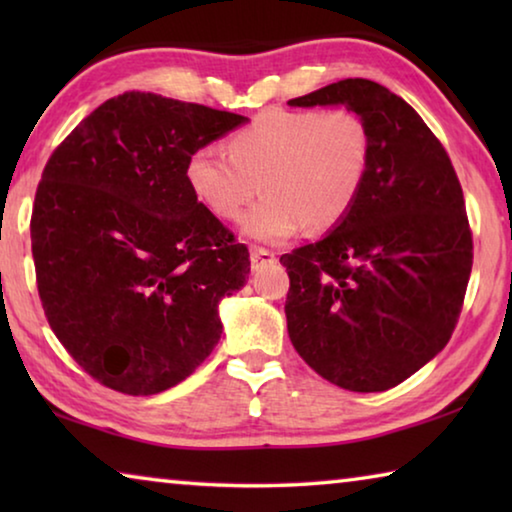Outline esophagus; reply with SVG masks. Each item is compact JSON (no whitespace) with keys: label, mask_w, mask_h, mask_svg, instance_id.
<instances>
[{"label":"esophagus","mask_w":512,"mask_h":512,"mask_svg":"<svg viewBox=\"0 0 512 512\" xmlns=\"http://www.w3.org/2000/svg\"><path fill=\"white\" fill-rule=\"evenodd\" d=\"M275 253H271V250L266 248H259V246H253L250 248V264H253V268L257 271V268H262L266 264H273L275 262Z\"/></svg>","instance_id":"34e87169"}]
</instances>
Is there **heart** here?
I'll return each mask as SVG.
<instances>
[{"label":"heart","instance_id":"heart-1","mask_svg":"<svg viewBox=\"0 0 512 512\" xmlns=\"http://www.w3.org/2000/svg\"><path fill=\"white\" fill-rule=\"evenodd\" d=\"M187 158V183L216 219L237 221L253 198L244 232L280 244L305 228L327 232L352 212L368 180L370 131L357 112L266 108L228 137Z\"/></svg>","mask_w":512,"mask_h":512}]
</instances>
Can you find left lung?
Returning a JSON list of instances; mask_svg holds the SVG:
<instances>
[{
	"instance_id": "left-lung-1",
	"label": "left lung",
	"mask_w": 512,
	"mask_h": 512,
	"mask_svg": "<svg viewBox=\"0 0 512 512\" xmlns=\"http://www.w3.org/2000/svg\"><path fill=\"white\" fill-rule=\"evenodd\" d=\"M345 106L372 140L352 212L316 244L282 255L287 327L309 368L354 393L388 391L452 339L472 273V230L452 160L402 97L368 79L289 106Z\"/></svg>"
}]
</instances>
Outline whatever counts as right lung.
Listing matches in <instances>:
<instances>
[{
    "instance_id": "add662e5",
    "label": "right lung",
    "mask_w": 512,
    "mask_h": 512,
    "mask_svg": "<svg viewBox=\"0 0 512 512\" xmlns=\"http://www.w3.org/2000/svg\"><path fill=\"white\" fill-rule=\"evenodd\" d=\"M248 121L201 103L124 92L51 153L31 214L42 309L99 384L155 395L221 339L219 302L250 255L187 183V158Z\"/></svg>"
}]
</instances>
